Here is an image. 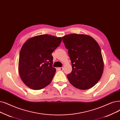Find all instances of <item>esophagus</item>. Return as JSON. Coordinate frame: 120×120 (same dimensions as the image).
I'll use <instances>...</instances> for the list:
<instances>
[{
	"instance_id": "esophagus-1",
	"label": "esophagus",
	"mask_w": 120,
	"mask_h": 120,
	"mask_svg": "<svg viewBox=\"0 0 120 120\" xmlns=\"http://www.w3.org/2000/svg\"><path fill=\"white\" fill-rule=\"evenodd\" d=\"M58 70H60V71H62L63 70V67H60V68H58Z\"/></svg>"
}]
</instances>
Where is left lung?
<instances>
[{
  "label": "left lung",
  "mask_w": 120,
  "mask_h": 120,
  "mask_svg": "<svg viewBox=\"0 0 120 120\" xmlns=\"http://www.w3.org/2000/svg\"><path fill=\"white\" fill-rule=\"evenodd\" d=\"M62 38L68 50L72 66L68 79L77 89H90L100 80L103 71L100 46L92 37L86 35L71 34Z\"/></svg>",
  "instance_id": "obj_1"
}]
</instances>
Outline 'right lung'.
<instances>
[{
	"mask_svg": "<svg viewBox=\"0 0 120 120\" xmlns=\"http://www.w3.org/2000/svg\"><path fill=\"white\" fill-rule=\"evenodd\" d=\"M61 41V37L44 34L31 38L23 45L19 71L22 81L29 88L40 90L50 84L56 72L51 54Z\"/></svg>",
	"mask_w": 120,
	"mask_h": 120,
	"instance_id": "add662e5",
	"label": "right lung"
}]
</instances>
